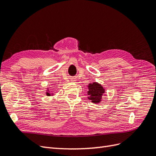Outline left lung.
<instances>
[{"instance_id": "left-lung-1", "label": "left lung", "mask_w": 156, "mask_h": 156, "mask_svg": "<svg viewBox=\"0 0 156 156\" xmlns=\"http://www.w3.org/2000/svg\"><path fill=\"white\" fill-rule=\"evenodd\" d=\"M88 99L92 100L93 103H98L101 101V96L103 93H105L104 88L102 87L101 84L97 83H93L92 84H88Z\"/></svg>"}]
</instances>
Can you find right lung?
I'll use <instances>...</instances> for the list:
<instances>
[{
	"mask_svg": "<svg viewBox=\"0 0 156 156\" xmlns=\"http://www.w3.org/2000/svg\"><path fill=\"white\" fill-rule=\"evenodd\" d=\"M47 95H48V96H51V94L49 92H48V93H47Z\"/></svg>",
	"mask_w": 156,
	"mask_h": 156,
	"instance_id": "add662e5",
	"label": "right lung"
}]
</instances>
